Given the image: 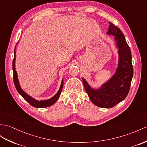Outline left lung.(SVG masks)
Listing matches in <instances>:
<instances>
[{
  "instance_id": "1",
  "label": "left lung",
  "mask_w": 147,
  "mask_h": 147,
  "mask_svg": "<svg viewBox=\"0 0 147 147\" xmlns=\"http://www.w3.org/2000/svg\"><path fill=\"white\" fill-rule=\"evenodd\" d=\"M107 35L114 36L118 48L117 67L115 73L98 88H92L85 78L82 77L85 90L90 100L96 106L110 109L127 97L129 92L134 74L131 54L129 46L119 28L109 22Z\"/></svg>"
}]
</instances>
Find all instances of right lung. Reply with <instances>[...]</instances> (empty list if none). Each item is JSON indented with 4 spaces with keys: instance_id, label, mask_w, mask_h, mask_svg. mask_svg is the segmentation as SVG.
Masks as SVG:
<instances>
[{
    "instance_id": "1",
    "label": "right lung",
    "mask_w": 147,
    "mask_h": 147,
    "mask_svg": "<svg viewBox=\"0 0 147 147\" xmlns=\"http://www.w3.org/2000/svg\"><path fill=\"white\" fill-rule=\"evenodd\" d=\"M16 44V45H17ZM16 46L15 47V49H14V57H13V63H12V69H13V82L14 85L16 86V88L18 92L19 93V94L22 96V97L30 103V104L33 106L35 108H45V107H48L52 105L53 104L56 102L57 100L59 99V96L61 94L62 88H63V80H62L61 85H60V87L59 88V90L58 92H57V94L53 96L52 98L47 100H37L35 99L34 98L32 97L30 95L27 94L26 92H25L22 88L20 87V85L19 84V78H18L17 73L16 70Z\"/></svg>"
}]
</instances>
